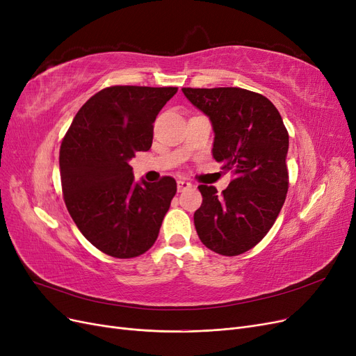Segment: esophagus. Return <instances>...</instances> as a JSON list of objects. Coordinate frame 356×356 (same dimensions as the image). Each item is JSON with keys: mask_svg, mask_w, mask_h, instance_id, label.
Wrapping results in <instances>:
<instances>
[{"mask_svg": "<svg viewBox=\"0 0 356 356\" xmlns=\"http://www.w3.org/2000/svg\"><path fill=\"white\" fill-rule=\"evenodd\" d=\"M191 187V184L188 181H184V179H179V181H177V188H178V191L181 193V191H184V190H187V188H190Z\"/></svg>", "mask_w": 356, "mask_h": 356, "instance_id": "obj_1", "label": "esophagus"}]
</instances>
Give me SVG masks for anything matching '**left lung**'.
Here are the masks:
<instances>
[{"label": "left lung", "instance_id": "left-lung-1", "mask_svg": "<svg viewBox=\"0 0 356 356\" xmlns=\"http://www.w3.org/2000/svg\"><path fill=\"white\" fill-rule=\"evenodd\" d=\"M182 93L209 117L212 156L233 174L222 195L199 186L196 232L213 252L243 254L270 230L286 197L289 138L282 117L266 96L239 88H184Z\"/></svg>", "mask_w": 356, "mask_h": 356}]
</instances>
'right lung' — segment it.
<instances>
[{"label":"right lung","instance_id":"right-lung-1","mask_svg":"<svg viewBox=\"0 0 356 356\" xmlns=\"http://www.w3.org/2000/svg\"><path fill=\"white\" fill-rule=\"evenodd\" d=\"M177 88L113 86L86 102L63 138V199L79 230L99 251L132 258L152 248L177 193L174 178L135 181L129 165L153 144V123Z\"/></svg>","mask_w":356,"mask_h":356}]
</instances>
